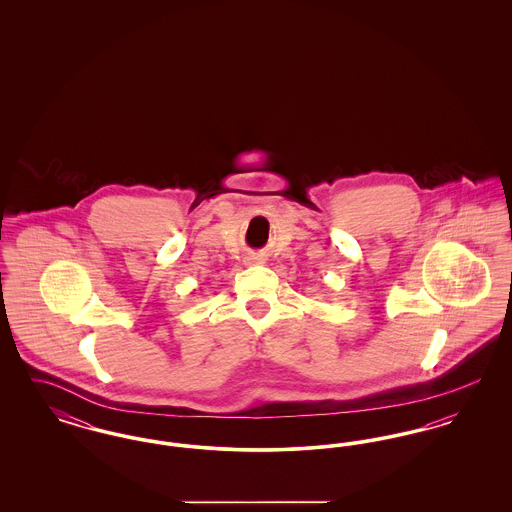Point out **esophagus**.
Instances as JSON below:
<instances>
[{"label": "esophagus", "instance_id": "obj_1", "mask_svg": "<svg viewBox=\"0 0 512 512\" xmlns=\"http://www.w3.org/2000/svg\"><path fill=\"white\" fill-rule=\"evenodd\" d=\"M261 257H247V265H259Z\"/></svg>", "mask_w": 512, "mask_h": 512}]
</instances>
